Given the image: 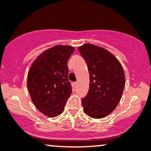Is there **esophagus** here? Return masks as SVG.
Instances as JSON below:
<instances>
[{"mask_svg": "<svg viewBox=\"0 0 151 151\" xmlns=\"http://www.w3.org/2000/svg\"><path fill=\"white\" fill-rule=\"evenodd\" d=\"M78 82H76V83H74V85H78Z\"/></svg>", "mask_w": 151, "mask_h": 151, "instance_id": "esophagus-1", "label": "esophagus"}]
</instances>
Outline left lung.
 Wrapping results in <instances>:
<instances>
[{"mask_svg": "<svg viewBox=\"0 0 151 151\" xmlns=\"http://www.w3.org/2000/svg\"><path fill=\"white\" fill-rule=\"evenodd\" d=\"M89 73V89L82 99L84 111L93 119L108 116L122 96L126 78L120 62L110 52L91 44L78 47Z\"/></svg>", "mask_w": 151, "mask_h": 151, "instance_id": "left-lung-1", "label": "left lung"}]
</instances>
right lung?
<instances>
[{"label":"right lung","instance_id":"right-lung-1","mask_svg":"<svg viewBox=\"0 0 151 151\" xmlns=\"http://www.w3.org/2000/svg\"><path fill=\"white\" fill-rule=\"evenodd\" d=\"M74 50V47L64 45L48 48L37 57L28 71L27 87L31 100L48 117L63 112L72 93L67 61Z\"/></svg>","mask_w":151,"mask_h":151}]
</instances>
